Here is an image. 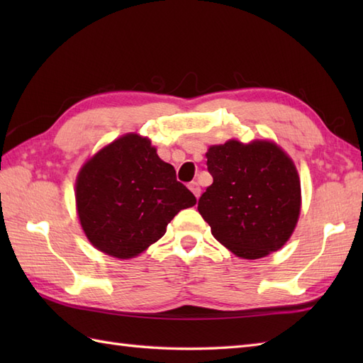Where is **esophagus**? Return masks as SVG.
I'll return each instance as SVG.
<instances>
[{
    "instance_id": "34e87169",
    "label": "esophagus",
    "mask_w": 363,
    "mask_h": 363,
    "mask_svg": "<svg viewBox=\"0 0 363 363\" xmlns=\"http://www.w3.org/2000/svg\"><path fill=\"white\" fill-rule=\"evenodd\" d=\"M189 189L191 190V194H194L196 198H199V195H201V187H199V184L196 181L190 182L189 184Z\"/></svg>"
}]
</instances>
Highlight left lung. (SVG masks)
I'll list each match as a JSON object with an SVG mask.
<instances>
[{"label":"left lung","mask_w":363,"mask_h":363,"mask_svg":"<svg viewBox=\"0 0 363 363\" xmlns=\"http://www.w3.org/2000/svg\"><path fill=\"white\" fill-rule=\"evenodd\" d=\"M212 186L198 211L212 235L243 259H260L282 248L296 226L299 177L291 159L269 142L229 140L206 154Z\"/></svg>","instance_id":"obj_1"}]
</instances>
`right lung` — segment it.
<instances>
[{
  "instance_id": "add662e5",
  "label": "right lung",
  "mask_w": 363,
  "mask_h": 363,
  "mask_svg": "<svg viewBox=\"0 0 363 363\" xmlns=\"http://www.w3.org/2000/svg\"><path fill=\"white\" fill-rule=\"evenodd\" d=\"M81 226L91 245L129 259L165 234L177 212L196 204L148 138L128 134L91 157L76 181Z\"/></svg>"
}]
</instances>
